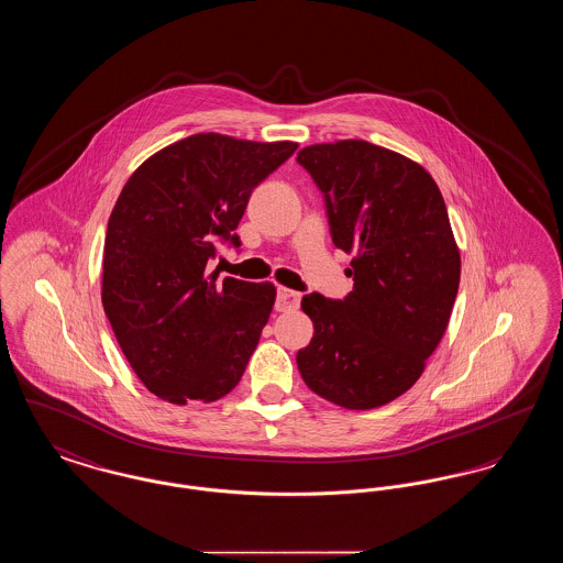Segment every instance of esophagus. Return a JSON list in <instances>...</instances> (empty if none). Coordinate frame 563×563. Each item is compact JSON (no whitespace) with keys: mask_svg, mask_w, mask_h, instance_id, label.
Here are the masks:
<instances>
[{"mask_svg":"<svg viewBox=\"0 0 563 563\" xmlns=\"http://www.w3.org/2000/svg\"><path fill=\"white\" fill-rule=\"evenodd\" d=\"M299 301H301V294L280 287L278 295H276V310L278 312H289V310L299 308Z\"/></svg>","mask_w":563,"mask_h":563,"instance_id":"34e87169","label":"esophagus"}]
</instances>
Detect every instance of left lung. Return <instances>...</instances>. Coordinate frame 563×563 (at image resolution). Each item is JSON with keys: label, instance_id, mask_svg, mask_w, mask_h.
Instances as JSON below:
<instances>
[{"label": "left lung", "instance_id": "1", "mask_svg": "<svg viewBox=\"0 0 563 563\" xmlns=\"http://www.w3.org/2000/svg\"><path fill=\"white\" fill-rule=\"evenodd\" d=\"M297 162L324 194L333 244L354 253L344 299L303 295L314 335L297 352L312 393L374 409L409 390L452 317L460 251L429 170L361 139L317 143Z\"/></svg>", "mask_w": 563, "mask_h": 563}]
</instances>
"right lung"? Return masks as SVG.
<instances>
[{
    "label": "right lung",
    "instance_id": "obj_1",
    "mask_svg": "<svg viewBox=\"0 0 563 563\" xmlns=\"http://www.w3.org/2000/svg\"><path fill=\"white\" fill-rule=\"evenodd\" d=\"M297 143L228 134L181 139L120 191L103 246L101 299L134 374L162 401L213 402L241 382L276 299L272 283L209 272L251 191Z\"/></svg>",
    "mask_w": 563,
    "mask_h": 563
}]
</instances>
